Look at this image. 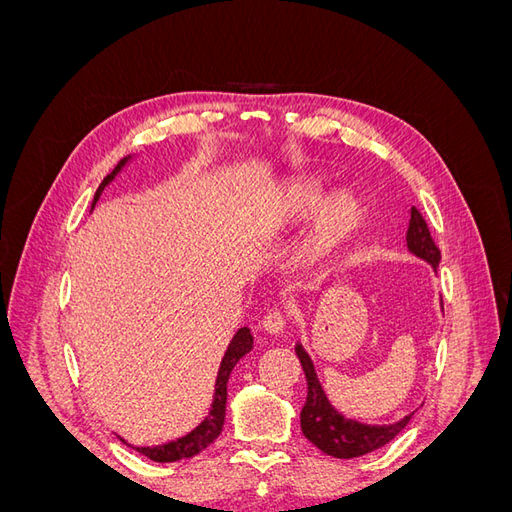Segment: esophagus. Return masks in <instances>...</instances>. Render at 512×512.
<instances>
[{"label": "esophagus", "mask_w": 512, "mask_h": 512, "mask_svg": "<svg viewBox=\"0 0 512 512\" xmlns=\"http://www.w3.org/2000/svg\"><path fill=\"white\" fill-rule=\"evenodd\" d=\"M260 327H262V331L269 333V335H277V333L284 331L286 318H284L282 312H269L265 318H262Z\"/></svg>", "instance_id": "34e87169"}]
</instances>
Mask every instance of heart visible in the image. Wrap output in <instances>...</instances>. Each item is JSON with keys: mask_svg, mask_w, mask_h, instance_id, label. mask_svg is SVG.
<instances>
[{"mask_svg": "<svg viewBox=\"0 0 512 512\" xmlns=\"http://www.w3.org/2000/svg\"><path fill=\"white\" fill-rule=\"evenodd\" d=\"M314 211L316 215L305 241V256L309 260H320L337 252L365 222V211L352 194L342 192L324 200L322 188L312 179L292 181L277 205V215L284 226L299 224Z\"/></svg>", "mask_w": 512, "mask_h": 512, "instance_id": "1", "label": "heart"}]
</instances>
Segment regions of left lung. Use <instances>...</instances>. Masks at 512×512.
Instances as JSON below:
<instances>
[{"label":"left lung","mask_w":512,"mask_h":512,"mask_svg":"<svg viewBox=\"0 0 512 512\" xmlns=\"http://www.w3.org/2000/svg\"><path fill=\"white\" fill-rule=\"evenodd\" d=\"M406 245L410 254L429 262L431 269L438 273L440 250L429 235V228L423 220V215L414 207L410 209ZM440 307H442V299H440ZM294 352L299 356L301 367L305 371V380H307V399L301 410V431L303 436L314 446H318L322 453L337 459H352V457L367 455L371 451H376V448L389 444L397 433L410 423L414 412L406 414L404 418H399V421L389 425H367V423L356 421V418H348L342 412H337L329 401L327 393H324L316 374L314 361L309 359V354L305 352L301 342H297V346H294Z\"/></svg>","instance_id":"1"}]
</instances>
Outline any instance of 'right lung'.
<instances>
[{
    "label": "right lung",
    "mask_w": 512,
    "mask_h": 512,
    "mask_svg": "<svg viewBox=\"0 0 512 512\" xmlns=\"http://www.w3.org/2000/svg\"><path fill=\"white\" fill-rule=\"evenodd\" d=\"M132 162V158H123L115 168L111 175H106L104 181L100 183V188L96 190V196H94V203H91V209L96 207V203L100 200L102 192L108 183H111L123 168H126V164ZM254 348V337L250 333V329L247 327H241L235 335H232L230 344L222 356V363H220V369H218V378H215V391H213V401H211V408H209V414L200 421L192 431L185 433V436L177 438V440H170V442H164V444H156V446H134V444H128L123 438H119L123 444L132 446L134 451H138L141 455L158 461V463H170V461H179V459H188V457H194L198 455L200 451H205V448L220 436L222 433V427H224V416H226V397H228V378H230V371L235 369V365L239 363V359H243V356L250 352Z\"/></svg>",
    "instance_id": "right-lung-1"
}]
</instances>
